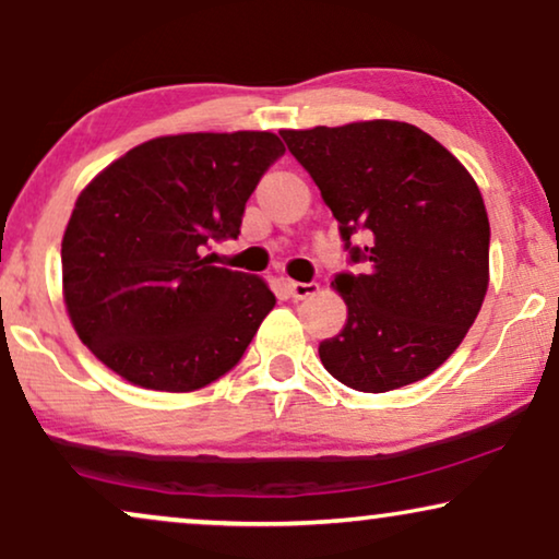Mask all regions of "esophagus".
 I'll return each instance as SVG.
<instances>
[{
	"label": "esophagus",
	"instance_id": "34e87169",
	"mask_svg": "<svg viewBox=\"0 0 559 559\" xmlns=\"http://www.w3.org/2000/svg\"><path fill=\"white\" fill-rule=\"evenodd\" d=\"M287 289L295 300H308L310 295L318 293V282H287Z\"/></svg>",
	"mask_w": 559,
	"mask_h": 559
}]
</instances>
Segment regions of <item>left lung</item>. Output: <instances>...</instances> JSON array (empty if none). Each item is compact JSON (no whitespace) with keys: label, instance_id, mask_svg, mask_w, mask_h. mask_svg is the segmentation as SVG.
Listing matches in <instances>:
<instances>
[{"label":"left lung","instance_id":"1","mask_svg":"<svg viewBox=\"0 0 559 559\" xmlns=\"http://www.w3.org/2000/svg\"><path fill=\"white\" fill-rule=\"evenodd\" d=\"M280 134L333 211L350 262L366 264L364 274H335L348 318L320 343V361L371 394L430 377L461 346L488 289L491 228L476 180L407 121ZM354 235L364 248L349 243Z\"/></svg>","mask_w":559,"mask_h":559}]
</instances>
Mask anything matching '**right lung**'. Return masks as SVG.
I'll use <instances>...</instances> for the list:
<instances>
[{"instance_id":"add662e5","label":"right lung","mask_w":559,"mask_h":559,"mask_svg":"<svg viewBox=\"0 0 559 559\" xmlns=\"http://www.w3.org/2000/svg\"><path fill=\"white\" fill-rule=\"evenodd\" d=\"M282 155L272 132L157 136L81 190L60 247L63 300L98 361L155 392H195L241 361L277 300L203 254L239 236Z\"/></svg>"}]
</instances>
